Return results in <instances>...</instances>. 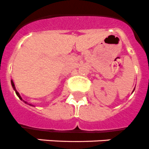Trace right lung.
Returning a JSON list of instances; mask_svg holds the SVG:
<instances>
[{
	"label": "right lung",
	"instance_id": "add662e5",
	"mask_svg": "<svg viewBox=\"0 0 149 149\" xmlns=\"http://www.w3.org/2000/svg\"><path fill=\"white\" fill-rule=\"evenodd\" d=\"M11 84H12V86H13V89L15 90V92H16V94H17V95L18 96L19 98H20L21 100H22V98H21V97H20V95H19V93H18V92H17V90H16V88H15V86H14V83H13V81H11ZM25 103H26V102H25ZM29 105H31V104H29ZM32 106H33V105H32Z\"/></svg>",
	"mask_w": 149,
	"mask_h": 149
}]
</instances>
